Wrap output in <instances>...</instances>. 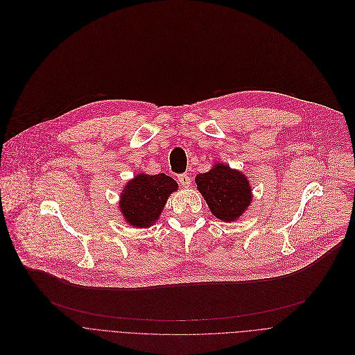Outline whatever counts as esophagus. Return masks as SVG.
<instances>
[{"instance_id":"obj_1","label":"esophagus","mask_w":355,"mask_h":355,"mask_svg":"<svg viewBox=\"0 0 355 355\" xmlns=\"http://www.w3.org/2000/svg\"><path fill=\"white\" fill-rule=\"evenodd\" d=\"M178 180H179V183H180L183 187H189V186H190V176L186 175V173L179 175V176H178Z\"/></svg>"}]
</instances>
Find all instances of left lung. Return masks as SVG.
Segmentation results:
<instances>
[{
    "mask_svg": "<svg viewBox=\"0 0 355 355\" xmlns=\"http://www.w3.org/2000/svg\"><path fill=\"white\" fill-rule=\"evenodd\" d=\"M196 184L211 214L224 223L241 218L252 202L249 179L241 171L223 162L214 164L205 173H198Z\"/></svg>",
    "mask_w": 355,
    "mask_h": 355,
    "instance_id": "8db88e82",
    "label": "left lung"
}]
</instances>
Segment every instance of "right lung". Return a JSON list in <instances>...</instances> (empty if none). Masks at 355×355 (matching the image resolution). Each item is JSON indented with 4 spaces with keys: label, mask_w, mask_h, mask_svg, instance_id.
<instances>
[{
    "label": "right lung",
    "mask_w": 355,
    "mask_h": 355,
    "mask_svg": "<svg viewBox=\"0 0 355 355\" xmlns=\"http://www.w3.org/2000/svg\"><path fill=\"white\" fill-rule=\"evenodd\" d=\"M178 183L165 173H138L121 189L119 209L123 220L132 228H150L159 220L169 196Z\"/></svg>",
    "instance_id": "obj_1"
}]
</instances>
